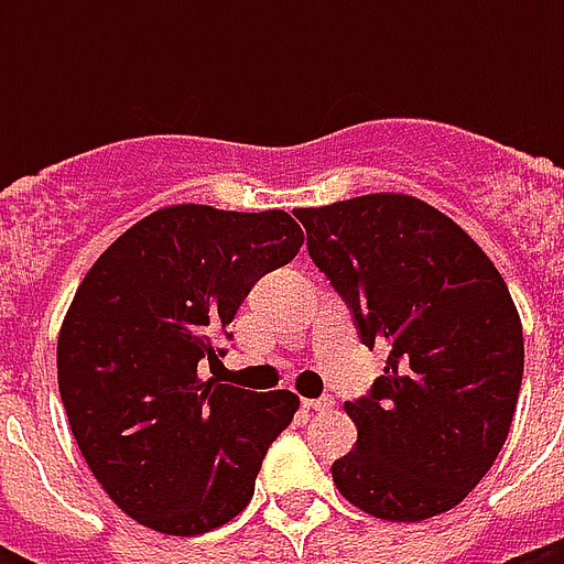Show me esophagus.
Wrapping results in <instances>:
<instances>
[{
	"label": "esophagus",
	"mask_w": 564,
	"mask_h": 564,
	"mask_svg": "<svg viewBox=\"0 0 564 564\" xmlns=\"http://www.w3.org/2000/svg\"><path fill=\"white\" fill-rule=\"evenodd\" d=\"M301 406H304V410H330V406H334V398H304V401H301Z\"/></svg>",
	"instance_id": "1"
}]
</instances>
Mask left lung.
I'll list each match as a JSON object with an SVG mask.
<instances>
[{"instance_id":"obj_1","label":"left lung","mask_w":564,"mask_h":564,"mask_svg":"<svg viewBox=\"0 0 564 564\" xmlns=\"http://www.w3.org/2000/svg\"><path fill=\"white\" fill-rule=\"evenodd\" d=\"M295 216L362 345H389L371 392L345 401L357 445L330 468L336 489L383 521L442 516L507 442L524 375L516 301L486 251L415 195H357Z\"/></svg>"}]
</instances>
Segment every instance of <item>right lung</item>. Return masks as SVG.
Listing matches in <instances>:
<instances>
[{
	"mask_svg": "<svg viewBox=\"0 0 564 564\" xmlns=\"http://www.w3.org/2000/svg\"><path fill=\"white\" fill-rule=\"evenodd\" d=\"M301 246L283 210L172 204L110 242L75 290L57 334L61 401L93 477L143 527L210 533L248 507L299 394L202 380L198 362Z\"/></svg>",
	"mask_w": 564,
	"mask_h": 564,
	"instance_id": "obj_1",
	"label": "right lung"
}]
</instances>
